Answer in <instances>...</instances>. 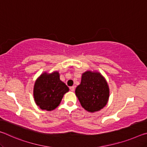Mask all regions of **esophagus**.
<instances>
[{
  "label": "esophagus",
  "instance_id": "1",
  "mask_svg": "<svg viewBox=\"0 0 147 147\" xmlns=\"http://www.w3.org/2000/svg\"><path fill=\"white\" fill-rule=\"evenodd\" d=\"M69 89H70V90H71V91H74V86L70 87V88H69Z\"/></svg>",
  "mask_w": 147,
  "mask_h": 147
}]
</instances>
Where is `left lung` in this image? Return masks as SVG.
Masks as SVG:
<instances>
[{
  "mask_svg": "<svg viewBox=\"0 0 147 147\" xmlns=\"http://www.w3.org/2000/svg\"><path fill=\"white\" fill-rule=\"evenodd\" d=\"M82 106L89 112H95L106 105L109 88L104 77L98 73L87 71L82 74L81 83L75 90Z\"/></svg>",
  "mask_w": 147,
  "mask_h": 147,
  "instance_id": "1",
  "label": "left lung"
}]
</instances>
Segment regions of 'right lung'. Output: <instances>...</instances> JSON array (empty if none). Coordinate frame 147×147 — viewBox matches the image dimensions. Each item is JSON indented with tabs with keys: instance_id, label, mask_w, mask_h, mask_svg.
<instances>
[{
	"instance_id": "1",
	"label": "right lung",
	"mask_w": 147,
	"mask_h": 147,
	"mask_svg": "<svg viewBox=\"0 0 147 147\" xmlns=\"http://www.w3.org/2000/svg\"><path fill=\"white\" fill-rule=\"evenodd\" d=\"M68 91L69 88L60 80L58 72L44 73L35 82V102L41 109L53 110L61 102L63 94Z\"/></svg>"
}]
</instances>
